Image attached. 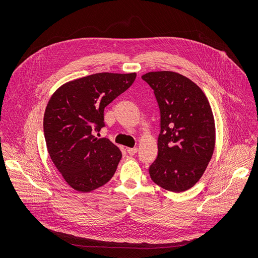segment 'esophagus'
Instances as JSON below:
<instances>
[{
	"label": "esophagus",
	"mask_w": 258,
	"mask_h": 258,
	"mask_svg": "<svg viewBox=\"0 0 258 258\" xmlns=\"http://www.w3.org/2000/svg\"><path fill=\"white\" fill-rule=\"evenodd\" d=\"M126 151H127V153H128L131 156H133V155H135V154L138 152V148H137V147H135V148H127Z\"/></svg>",
	"instance_id": "obj_1"
}]
</instances>
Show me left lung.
I'll use <instances>...</instances> for the list:
<instances>
[{"label":"left lung","instance_id":"1","mask_svg":"<svg viewBox=\"0 0 258 258\" xmlns=\"http://www.w3.org/2000/svg\"><path fill=\"white\" fill-rule=\"evenodd\" d=\"M142 79L154 91L160 110L158 155L149 173L170 192L192 188L203 175L214 150L215 124L203 91L173 71H152Z\"/></svg>","mask_w":258,"mask_h":258}]
</instances>
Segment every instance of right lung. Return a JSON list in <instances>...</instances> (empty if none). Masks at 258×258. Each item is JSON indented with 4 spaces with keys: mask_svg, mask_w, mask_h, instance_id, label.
<instances>
[{
    "mask_svg": "<svg viewBox=\"0 0 258 258\" xmlns=\"http://www.w3.org/2000/svg\"><path fill=\"white\" fill-rule=\"evenodd\" d=\"M137 73L101 72L62 85L50 98L44 115L48 153L68 185L88 193L108 182L121 152L94 135L104 124V108L125 92Z\"/></svg>",
    "mask_w": 258,
    "mask_h": 258,
    "instance_id": "1",
    "label": "right lung"
}]
</instances>
